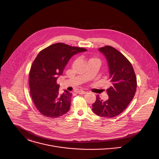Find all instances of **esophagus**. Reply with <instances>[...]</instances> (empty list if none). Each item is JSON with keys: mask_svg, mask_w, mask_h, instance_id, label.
Instances as JSON below:
<instances>
[{"mask_svg": "<svg viewBox=\"0 0 159 159\" xmlns=\"http://www.w3.org/2000/svg\"><path fill=\"white\" fill-rule=\"evenodd\" d=\"M77 94H85L86 93L85 91H84V90H79V91L77 92Z\"/></svg>", "mask_w": 159, "mask_h": 159, "instance_id": "obj_1", "label": "esophagus"}]
</instances>
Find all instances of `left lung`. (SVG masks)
Masks as SVG:
<instances>
[{
  "label": "left lung",
  "instance_id": "left-lung-1",
  "mask_svg": "<svg viewBox=\"0 0 159 159\" xmlns=\"http://www.w3.org/2000/svg\"><path fill=\"white\" fill-rule=\"evenodd\" d=\"M99 51L106 58L111 85L106 90L108 99L102 101L98 95L93 111L99 116L110 118L121 114L133 99L137 78L131 63L116 49L106 46Z\"/></svg>",
  "mask_w": 159,
  "mask_h": 159
}]
</instances>
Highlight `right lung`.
<instances>
[{
  "mask_svg": "<svg viewBox=\"0 0 159 159\" xmlns=\"http://www.w3.org/2000/svg\"><path fill=\"white\" fill-rule=\"evenodd\" d=\"M86 50L58 43L38 53L31 68L29 83L32 99L43 115L57 118L69 111L72 94L65 90L60 94L57 80L71 57Z\"/></svg>",
  "mask_w": 159,
  "mask_h": 159,
  "instance_id": "right-lung-1",
  "label": "right lung"
}]
</instances>
